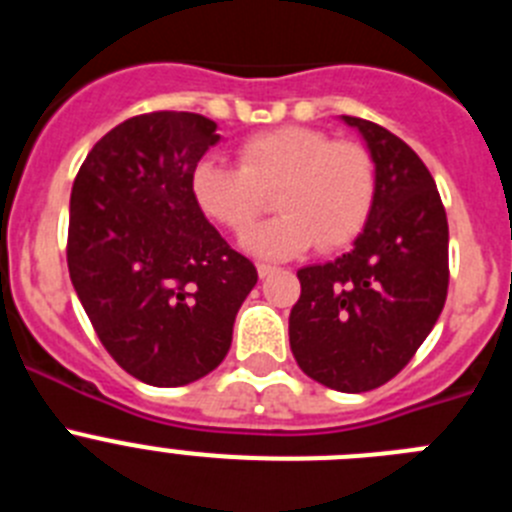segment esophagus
<instances>
[{
  "instance_id": "34e87169",
  "label": "esophagus",
  "mask_w": 512,
  "mask_h": 512,
  "mask_svg": "<svg viewBox=\"0 0 512 512\" xmlns=\"http://www.w3.org/2000/svg\"><path fill=\"white\" fill-rule=\"evenodd\" d=\"M256 269H259V277H261V279H266V277H271V274H274V271H277V266H271V264H259V266H256Z\"/></svg>"
}]
</instances>
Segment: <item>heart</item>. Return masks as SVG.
<instances>
[{
  "label": "heart",
  "instance_id": "b5f03b06",
  "mask_svg": "<svg viewBox=\"0 0 512 512\" xmlns=\"http://www.w3.org/2000/svg\"><path fill=\"white\" fill-rule=\"evenodd\" d=\"M238 164L205 158L192 171V194L210 220L246 233L277 192L279 217L243 238L266 259H287L318 243L338 251L354 243L377 202V164L369 148L325 130L284 125L246 138Z\"/></svg>",
  "mask_w": 512,
  "mask_h": 512
}]
</instances>
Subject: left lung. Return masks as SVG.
I'll return each mask as SVG.
<instances>
[{
    "mask_svg": "<svg viewBox=\"0 0 512 512\" xmlns=\"http://www.w3.org/2000/svg\"><path fill=\"white\" fill-rule=\"evenodd\" d=\"M377 164V202L354 248L297 271L289 346L302 372L338 392H369L408 366L449 292V223L431 171L377 122L343 115Z\"/></svg>",
    "mask_w": 512,
    "mask_h": 512,
    "instance_id": "8db88e82",
    "label": "left lung"
}]
</instances>
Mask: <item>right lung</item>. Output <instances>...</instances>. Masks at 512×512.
<instances>
[{"label": "right lung", "instance_id": "1", "mask_svg": "<svg viewBox=\"0 0 512 512\" xmlns=\"http://www.w3.org/2000/svg\"><path fill=\"white\" fill-rule=\"evenodd\" d=\"M217 140L194 112L130 117L94 143L71 189V284L107 354L153 387L225 359L259 279L194 202L192 171Z\"/></svg>", "mask_w": 512, "mask_h": 512}]
</instances>
